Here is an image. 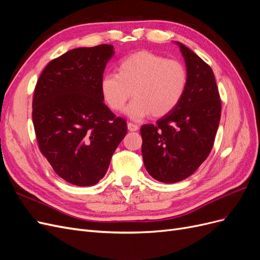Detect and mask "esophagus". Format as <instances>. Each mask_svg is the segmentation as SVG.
I'll list each match as a JSON object with an SVG mask.
<instances>
[{
    "label": "esophagus",
    "instance_id": "obj_1",
    "mask_svg": "<svg viewBox=\"0 0 260 260\" xmlns=\"http://www.w3.org/2000/svg\"><path fill=\"white\" fill-rule=\"evenodd\" d=\"M139 129V125L132 122H128V130L129 131H137Z\"/></svg>",
    "mask_w": 260,
    "mask_h": 260
}]
</instances>
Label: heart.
I'll return each mask as SVG.
<instances>
[{
  "instance_id": "b5f03b06",
  "label": "heart",
  "mask_w": 260,
  "mask_h": 260,
  "mask_svg": "<svg viewBox=\"0 0 260 260\" xmlns=\"http://www.w3.org/2000/svg\"><path fill=\"white\" fill-rule=\"evenodd\" d=\"M187 86V72L182 62L158 54L141 51L124 57L117 73H106L101 79V94L112 111L125 108L131 119L141 120L152 114L162 117L174 111Z\"/></svg>"
}]
</instances>
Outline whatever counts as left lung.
<instances>
[{
  "label": "left lung",
  "mask_w": 260,
  "mask_h": 260,
  "mask_svg": "<svg viewBox=\"0 0 260 260\" xmlns=\"http://www.w3.org/2000/svg\"><path fill=\"white\" fill-rule=\"evenodd\" d=\"M177 44L187 72L184 95L174 111L155 124L141 127L144 166L149 175L164 183L186 179L207 158L221 116L212 69L184 44Z\"/></svg>",
  "instance_id": "1"
}]
</instances>
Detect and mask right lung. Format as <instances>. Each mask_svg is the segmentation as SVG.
I'll return each instance as SVG.
<instances>
[{
    "label": "right lung",
    "instance_id": "add662e5",
    "mask_svg": "<svg viewBox=\"0 0 260 260\" xmlns=\"http://www.w3.org/2000/svg\"><path fill=\"white\" fill-rule=\"evenodd\" d=\"M114 46L70 50L50 61L37 82L32 121L39 148L67 182L91 186L103 178L127 123L102 98L100 83Z\"/></svg>",
    "mask_w": 260,
    "mask_h": 260
}]
</instances>
